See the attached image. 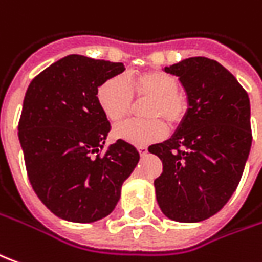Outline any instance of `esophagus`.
I'll return each instance as SVG.
<instances>
[{"mask_svg": "<svg viewBox=\"0 0 262 262\" xmlns=\"http://www.w3.org/2000/svg\"><path fill=\"white\" fill-rule=\"evenodd\" d=\"M138 150L139 154H140V156H145V155L147 154V147H146V146H139Z\"/></svg>", "mask_w": 262, "mask_h": 262, "instance_id": "obj_1", "label": "esophagus"}]
</instances>
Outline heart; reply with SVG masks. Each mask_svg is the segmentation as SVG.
I'll return each instance as SVG.
<instances>
[{"mask_svg":"<svg viewBox=\"0 0 262 262\" xmlns=\"http://www.w3.org/2000/svg\"><path fill=\"white\" fill-rule=\"evenodd\" d=\"M97 104L112 123L130 115L136 101H146L145 120H127L113 129L115 138L135 146H146L166 136L168 127H178L186 117L189 101L179 89L175 74L150 70L132 74L126 79L116 76L104 80L96 92Z\"/></svg>","mask_w":262,"mask_h":262,"instance_id":"heart-1","label":"heart"}]
</instances>
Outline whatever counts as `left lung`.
I'll list each match as a JSON object with an SVG mask.
<instances>
[{"instance_id": "8db88e82", "label": "left lung", "mask_w": 262, "mask_h": 262, "mask_svg": "<svg viewBox=\"0 0 262 262\" xmlns=\"http://www.w3.org/2000/svg\"><path fill=\"white\" fill-rule=\"evenodd\" d=\"M179 77L189 108L173 136L149 146L162 161L155 179L162 212L199 222L221 211L235 192L250 155V99L218 61L191 57L165 67Z\"/></svg>"}]
</instances>
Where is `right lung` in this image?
Here are the masks:
<instances>
[{"label":"right lung","instance_id":"add662e5","mask_svg":"<svg viewBox=\"0 0 262 262\" xmlns=\"http://www.w3.org/2000/svg\"><path fill=\"white\" fill-rule=\"evenodd\" d=\"M123 63L71 54L30 83L18 139L30 183L58 218L94 222L107 216L139 162L135 146L117 140L101 155L110 132L96 92L123 73Z\"/></svg>","mask_w":262,"mask_h":262}]
</instances>
